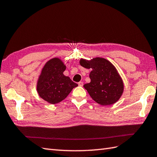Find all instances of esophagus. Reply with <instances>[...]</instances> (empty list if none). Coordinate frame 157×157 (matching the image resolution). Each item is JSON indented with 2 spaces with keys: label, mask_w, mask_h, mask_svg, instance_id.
<instances>
[{
  "label": "esophagus",
  "mask_w": 157,
  "mask_h": 157,
  "mask_svg": "<svg viewBox=\"0 0 157 157\" xmlns=\"http://www.w3.org/2000/svg\"><path fill=\"white\" fill-rule=\"evenodd\" d=\"M78 85H79V86H83V83L82 82H79L78 83Z\"/></svg>",
  "instance_id": "1"
}]
</instances>
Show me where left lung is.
<instances>
[{
    "mask_svg": "<svg viewBox=\"0 0 157 157\" xmlns=\"http://www.w3.org/2000/svg\"><path fill=\"white\" fill-rule=\"evenodd\" d=\"M82 67L92 69L90 74L91 82L83 85L92 99L100 105L116 103L124 92L123 81L111 62L101 57L91 60L81 59Z\"/></svg>",
    "mask_w": 157,
    "mask_h": 157,
    "instance_id": "1",
    "label": "left lung"
}]
</instances>
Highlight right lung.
I'll return each mask as SVG.
<instances>
[{
    "label": "right lung",
    "mask_w": 157,
    "mask_h": 157,
    "mask_svg": "<svg viewBox=\"0 0 157 157\" xmlns=\"http://www.w3.org/2000/svg\"><path fill=\"white\" fill-rule=\"evenodd\" d=\"M66 66L57 57L53 58L45 63L37 80V90L43 100L52 104L63 100L77 83L63 75Z\"/></svg>",
    "instance_id": "add662e5"
}]
</instances>
